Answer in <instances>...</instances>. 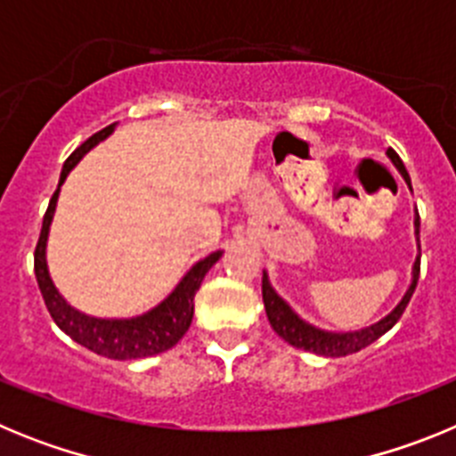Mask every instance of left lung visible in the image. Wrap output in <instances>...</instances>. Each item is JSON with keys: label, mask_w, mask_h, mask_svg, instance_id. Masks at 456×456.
I'll return each mask as SVG.
<instances>
[{"label": "left lung", "mask_w": 456, "mask_h": 456, "mask_svg": "<svg viewBox=\"0 0 456 456\" xmlns=\"http://www.w3.org/2000/svg\"><path fill=\"white\" fill-rule=\"evenodd\" d=\"M388 159L393 162V167L402 173V178H404L406 187L411 189V178L409 173H406L404 164H402L400 155L388 148ZM413 191V189H411ZM413 228H416V244H418V256L416 263H413V269H411V283L406 288L404 297L397 301L393 310H390L388 315H384L374 324L363 326V329H358V331H326V329H320V326L310 324L305 322L304 317H299L294 313L292 305L281 297V294L273 289L272 281H269L267 269L263 272V301H265V310H267V320L272 324L273 331L278 336L283 338L288 345L297 349H304V352H313L317 356H326V358H340V356H349V354H356L361 349H365L368 345H372L374 340L388 333L397 320L402 317L404 308L409 305L411 297H413V289L418 285V276H420V216H418L416 209V219H413Z\"/></svg>", "instance_id": "1"}]
</instances>
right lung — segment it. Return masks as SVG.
<instances>
[{
	"label": "right lung",
	"instance_id": "obj_1",
	"mask_svg": "<svg viewBox=\"0 0 456 456\" xmlns=\"http://www.w3.org/2000/svg\"><path fill=\"white\" fill-rule=\"evenodd\" d=\"M116 125H107L98 134H93L86 139L77 151L72 152L66 159L61 168V178H59V187H56L54 196H52L47 212L43 216V231L38 237V247L34 253V269L36 281H38L40 294L45 299L47 310H50L52 320L61 329L66 336L79 342L82 347L91 349V352L100 354L104 358H114V361H132V358H148L155 354H162L171 349L173 345H178L180 338L189 331L193 317V297L199 292L200 283H203L205 273L219 263V257L224 251H215L205 256L203 260L193 263L187 269L178 285L164 297L157 305L151 310L141 313L134 317H95L86 315L75 305L68 304L63 299V294L56 289L54 281L50 276V267H47V237H50V225L54 219L56 203H59V193H61V184L66 183L68 173L77 167L79 159L86 155L88 151L98 146L100 141L114 134Z\"/></svg>",
	"mask_w": 456,
	"mask_h": 456
}]
</instances>
